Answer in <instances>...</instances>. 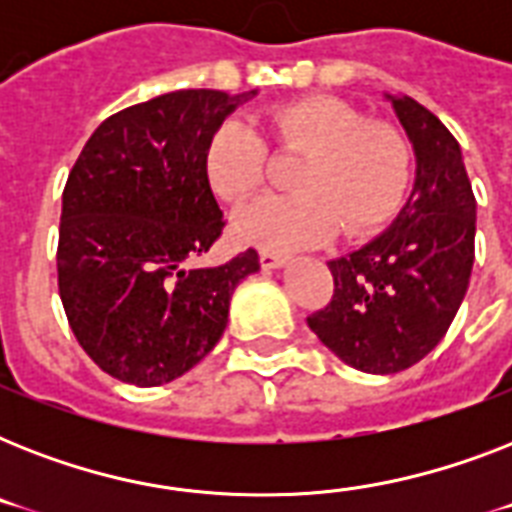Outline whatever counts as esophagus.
I'll return each instance as SVG.
<instances>
[{
    "label": "esophagus",
    "mask_w": 512,
    "mask_h": 512,
    "mask_svg": "<svg viewBox=\"0 0 512 512\" xmlns=\"http://www.w3.org/2000/svg\"><path fill=\"white\" fill-rule=\"evenodd\" d=\"M287 263V255H279V252H268V249H260V265L263 268H281Z\"/></svg>",
    "instance_id": "esophagus-1"
}]
</instances>
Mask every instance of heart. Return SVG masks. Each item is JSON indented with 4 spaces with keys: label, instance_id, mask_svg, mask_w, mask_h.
<instances>
[{
    "label": "heart",
    "instance_id": "1",
    "mask_svg": "<svg viewBox=\"0 0 512 512\" xmlns=\"http://www.w3.org/2000/svg\"><path fill=\"white\" fill-rule=\"evenodd\" d=\"M265 132L281 151H303L292 175L295 193L263 196L233 220L247 244L287 252L380 228L406 196L412 146L398 127L369 116L335 95H311L276 106ZM204 170L225 201H244L268 180V146L252 124L225 119L207 143Z\"/></svg>",
    "mask_w": 512,
    "mask_h": 512
}]
</instances>
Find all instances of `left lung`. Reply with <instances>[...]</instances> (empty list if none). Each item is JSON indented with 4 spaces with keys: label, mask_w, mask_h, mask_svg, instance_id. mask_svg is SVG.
Instances as JSON below:
<instances>
[{
    "label": "left lung",
    "mask_w": 512,
    "mask_h": 512,
    "mask_svg": "<svg viewBox=\"0 0 512 512\" xmlns=\"http://www.w3.org/2000/svg\"><path fill=\"white\" fill-rule=\"evenodd\" d=\"M417 177L388 231L329 260L335 295L308 327L353 369L396 374L428 356L454 321L476 257V196L460 143L436 114L393 98Z\"/></svg>",
    "instance_id": "8db88e82"
}]
</instances>
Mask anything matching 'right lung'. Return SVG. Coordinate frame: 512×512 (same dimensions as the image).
<instances>
[{
	"mask_svg": "<svg viewBox=\"0 0 512 512\" xmlns=\"http://www.w3.org/2000/svg\"><path fill=\"white\" fill-rule=\"evenodd\" d=\"M255 92L177 90L108 116L63 188L58 289L84 353L138 388L177 380L215 348L255 249L193 268L225 228L204 154Z\"/></svg>",
	"mask_w": 512,
	"mask_h": 512,
	"instance_id": "1",
	"label": "right lung"
}]
</instances>
